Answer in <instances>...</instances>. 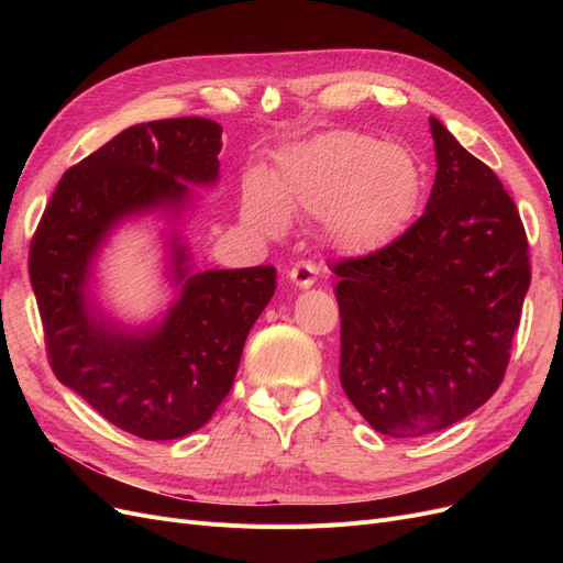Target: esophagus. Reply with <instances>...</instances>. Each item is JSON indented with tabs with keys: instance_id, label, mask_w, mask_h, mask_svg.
I'll use <instances>...</instances> for the list:
<instances>
[{
	"instance_id": "34e87169",
	"label": "esophagus",
	"mask_w": 563,
	"mask_h": 563,
	"mask_svg": "<svg viewBox=\"0 0 563 563\" xmlns=\"http://www.w3.org/2000/svg\"><path fill=\"white\" fill-rule=\"evenodd\" d=\"M288 279H291L298 288H310L317 282V267L310 263H298L288 272Z\"/></svg>"
}]
</instances>
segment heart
Here are the masks:
<instances>
[{
	"label": "heart",
	"instance_id": "1",
	"mask_svg": "<svg viewBox=\"0 0 563 563\" xmlns=\"http://www.w3.org/2000/svg\"><path fill=\"white\" fill-rule=\"evenodd\" d=\"M422 197L416 155L360 131H327L286 145L272 180L261 172L242 185V223L279 240L294 216L319 220L335 253L368 258L411 223Z\"/></svg>",
	"mask_w": 563,
	"mask_h": 563
}]
</instances>
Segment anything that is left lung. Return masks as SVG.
Masks as SVG:
<instances>
[{
    "label": "left lung",
    "instance_id": "obj_1",
    "mask_svg": "<svg viewBox=\"0 0 563 563\" xmlns=\"http://www.w3.org/2000/svg\"><path fill=\"white\" fill-rule=\"evenodd\" d=\"M430 129L437 176L418 223L333 267L340 383L389 437L444 430L490 399L531 286L512 197L439 119Z\"/></svg>",
    "mask_w": 563,
    "mask_h": 563
}]
</instances>
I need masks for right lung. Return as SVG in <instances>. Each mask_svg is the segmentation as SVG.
I'll return each instance as SVG.
<instances>
[{"instance_id":"1","label":"right lung","mask_w":563,"mask_h":563,"mask_svg":"<svg viewBox=\"0 0 563 563\" xmlns=\"http://www.w3.org/2000/svg\"><path fill=\"white\" fill-rule=\"evenodd\" d=\"M211 119L143 122L65 172L30 249V282L56 378L119 430L150 441L207 424L232 389L246 335L277 288L272 265L195 267L187 220L216 187ZM150 217L161 230L172 299L131 322L99 298L97 263L117 229Z\"/></svg>"}]
</instances>
